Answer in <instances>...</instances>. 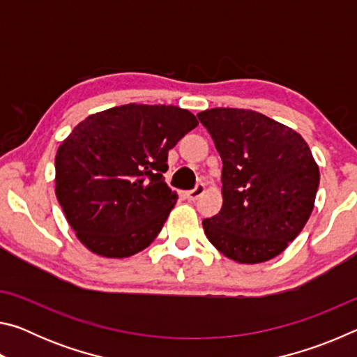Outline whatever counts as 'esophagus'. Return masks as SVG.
<instances>
[{
    "instance_id": "obj_1",
    "label": "esophagus",
    "mask_w": 357,
    "mask_h": 357,
    "mask_svg": "<svg viewBox=\"0 0 357 357\" xmlns=\"http://www.w3.org/2000/svg\"><path fill=\"white\" fill-rule=\"evenodd\" d=\"M204 192H206V185H204V184H197L195 189L185 192L184 197H185L189 202H195L197 198H200Z\"/></svg>"
}]
</instances>
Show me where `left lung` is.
Listing matches in <instances>:
<instances>
[{"label":"left lung","instance_id":"left-lung-1","mask_svg":"<svg viewBox=\"0 0 357 357\" xmlns=\"http://www.w3.org/2000/svg\"><path fill=\"white\" fill-rule=\"evenodd\" d=\"M222 159V208L203 220L209 243L243 264L273 259L315 206L319 168L298 132L244 108L197 114Z\"/></svg>","mask_w":357,"mask_h":357}]
</instances>
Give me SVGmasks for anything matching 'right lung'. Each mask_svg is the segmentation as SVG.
<instances>
[{"mask_svg": "<svg viewBox=\"0 0 357 357\" xmlns=\"http://www.w3.org/2000/svg\"><path fill=\"white\" fill-rule=\"evenodd\" d=\"M198 126L174 105L128 104L89 114L59 144L55 193L78 241L104 258H128L160 233L178 193L167 157Z\"/></svg>", "mask_w": 357, "mask_h": 357, "instance_id": "1", "label": "right lung"}]
</instances>
